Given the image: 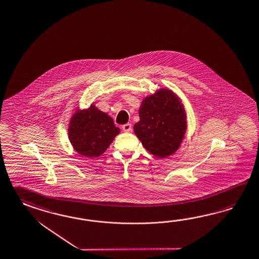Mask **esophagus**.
<instances>
[{
  "label": "esophagus",
  "mask_w": 259,
  "mask_h": 259,
  "mask_svg": "<svg viewBox=\"0 0 259 259\" xmlns=\"http://www.w3.org/2000/svg\"><path fill=\"white\" fill-rule=\"evenodd\" d=\"M122 130H123V132H125V133L132 132V124H125V125H123V126H122Z\"/></svg>",
  "instance_id": "1"
}]
</instances>
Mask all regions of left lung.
Returning a JSON list of instances; mask_svg holds the SVG:
<instances>
[{"instance_id":"8db88e82","label":"left lung","mask_w":259,"mask_h":259,"mask_svg":"<svg viewBox=\"0 0 259 259\" xmlns=\"http://www.w3.org/2000/svg\"><path fill=\"white\" fill-rule=\"evenodd\" d=\"M134 133L146 150L166 158L179 149L185 135L184 107L178 96L162 88L143 100Z\"/></svg>"}]
</instances>
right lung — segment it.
I'll use <instances>...</instances> for the list:
<instances>
[{"label": "right lung", "mask_w": 259, "mask_h": 259, "mask_svg": "<svg viewBox=\"0 0 259 259\" xmlns=\"http://www.w3.org/2000/svg\"><path fill=\"white\" fill-rule=\"evenodd\" d=\"M119 133L112 117L94 104L87 110H77L68 126V138L74 149L88 158L105 152Z\"/></svg>", "instance_id": "right-lung-1"}]
</instances>
